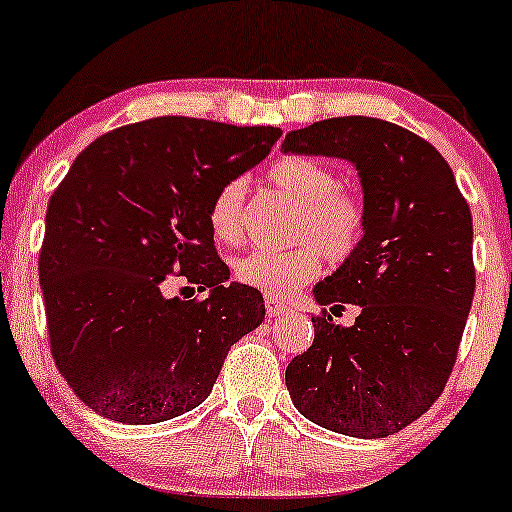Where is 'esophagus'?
Listing matches in <instances>:
<instances>
[{
    "label": "esophagus",
    "mask_w": 512,
    "mask_h": 512,
    "mask_svg": "<svg viewBox=\"0 0 512 512\" xmlns=\"http://www.w3.org/2000/svg\"><path fill=\"white\" fill-rule=\"evenodd\" d=\"M264 305H267L269 317H281L284 313H289V308H286L284 303L276 301V298H272V296H264Z\"/></svg>",
    "instance_id": "esophagus-1"
}]
</instances>
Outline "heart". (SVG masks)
I'll list each match as a JSON object with an SVG mask.
<instances>
[{"label":"heart","mask_w":512,"mask_h":512,"mask_svg":"<svg viewBox=\"0 0 512 512\" xmlns=\"http://www.w3.org/2000/svg\"><path fill=\"white\" fill-rule=\"evenodd\" d=\"M269 185L298 204L291 221V240L284 250H250L236 260L240 284L274 298H289L322 272V257L342 264L361 245L366 233V204L349 187L339 185L332 166L313 156H284L267 170ZM248 185L231 178L216 190L209 204V228L221 243L243 236V209Z\"/></svg>","instance_id":"heart-1"}]
</instances>
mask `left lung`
Wrapping results in <instances>:
<instances>
[{
    "label": "left lung",
    "instance_id": "1",
    "mask_svg": "<svg viewBox=\"0 0 512 512\" xmlns=\"http://www.w3.org/2000/svg\"><path fill=\"white\" fill-rule=\"evenodd\" d=\"M286 154L356 163L366 233L337 274L315 286L320 305L362 308L351 328L313 317V346L286 368L305 419L354 438H385L445 390L472 308V214L436 146L378 117H332L293 129Z\"/></svg>",
    "mask_w": 512,
    "mask_h": 512
}]
</instances>
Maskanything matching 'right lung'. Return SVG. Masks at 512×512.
Instances as JSON below:
<instances>
[{"mask_svg":"<svg viewBox=\"0 0 512 512\" xmlns=\"http://www.w3.org/2000/svg\"><path fill=\"white\" fill-rule=\"evenodd\" d=\"M279 137L154 117L88 144L52 192L38 257L50 354L96 414L139 426L199 407L231 346L262 325V293L226 284L207 214ZM173 275L210 296L168 299Z\"/></svg>","mask_w":512,"mask_h":512,"instance_id":"right-lung-1","label":"right lung"}]
</instances>
